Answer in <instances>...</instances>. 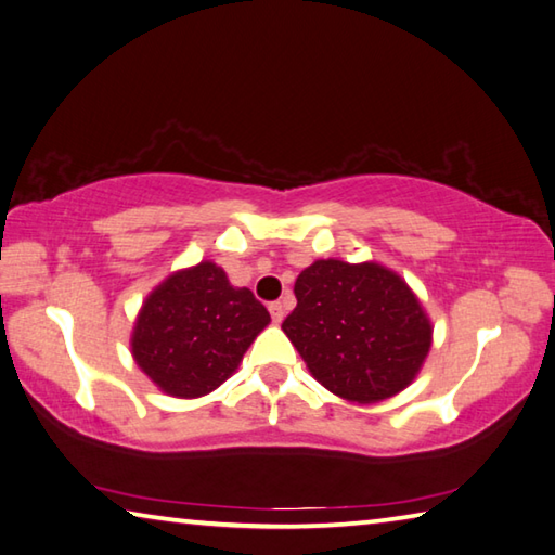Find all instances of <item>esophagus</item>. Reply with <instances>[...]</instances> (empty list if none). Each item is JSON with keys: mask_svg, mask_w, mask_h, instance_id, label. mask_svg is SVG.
<instances>
[{"mask_svg": "<svg viewBox=\"0 0 555 555\" xmlns=\"http://www.w3.org/2000/svg\"><path fill=\"white\" fill-rule=\"evenodd\" d=\"M269 312H271V320H274V322L284 320V306H281L279 300H274V304H269Z\"/></svg>", "mask_w": 555, "mask_h": 555, "instance_id": "obj_1", "label": "esophagus"}]
</instances>
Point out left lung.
<instances>
[{"label": "left lung", "mask_w": 555, "mask_h": 555, "mask_svg": "<svg viewBox=\"0 0 555 555\" xmlns=\"http://www.w3.org/2000/svg\"><path fill=\"white\" fill-rule=\"evenodd\" d=\"M298 306L281 322L322 386L351 402L396 396L425 361L431 325L386 267L318 259L296 279Z\"/></svg>", "instance_id": "1"}]
</instances>
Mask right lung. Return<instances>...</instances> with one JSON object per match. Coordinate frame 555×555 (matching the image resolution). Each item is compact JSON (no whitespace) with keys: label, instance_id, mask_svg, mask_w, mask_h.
<instances>
[{"label":"right lung","instance_id":"obj_1","mask_svg":"<svg viewBox=\"0 0 555 555\" xmlns=\"http://www.w3.org/2000/svg\"><path fill=\"white\" fill-rule=\"evenodd\" d=\"M269 325V310L249 288L230 286L214 261L177 271L157 286L133 330L138 366L177 398L218 388Z\"/></svg>","mask_w":555,"mask_h":555}]
</instances>
